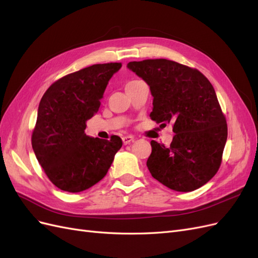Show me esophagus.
Masks as SVG:
<instances>
[{
  "label": "esophagus",
  "mask_w": 258,
  "mask_h": 258,
  "mask_svg": "<svg viewBox=\"0 0 258 258\" xmlns=\"http://www.w3.org/2000/svg\"><path fill=\"white\" fill-rule=\"evenodd\" d=\"M134 141H135V138L132 137V136H124V137H122V142H123L124 145L129 144L131 142H134Z\"/></svg>",
  "instance_id": "esophagus-1"
}]
</instances>
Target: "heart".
<instances>
[{"label":"heart","mask_w":258,"mask_h":258,"mask_svg":"<svg viewBox=\"0 0 258 258\" xmlns=\"http://www.w3.org/2000/svg\"><path fill=\"white\" fill-rule=\"evenodd\" d=\"M141 80H131V81H129L127 85H126V88L127 87H130V86H134V85H136V83H138V82H140Z\"/></svg>","instance_id":"heart-1"}]
</instances>
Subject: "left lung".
<instances>
[{
    "label": "left lung",
    "instance_id": "obj_1",
    "mask_svg": "<svg viewBox=\"0 0 258 258\" xmlns=\"http://www.w3.org/2000/svg\"><path fill=\"white\" fill-rule=\"evenodd\" d=\"M127 66L150 86L152 119L162 127L171 122L175 134L169 146L151 141V175L171 190L199 189L217 173L228 136L212 83L198 69L165 58Z\"/></svg>",
    "mask_w": 258,
    "mask_h": 258
}]
</instances>
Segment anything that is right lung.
<instances>
[{
    "instance_id": "obj_1",
    "label": "right lung",
    "mask_w": 258,
    "mask_h": 258,
    "mask_svg": "<svg viewBox=\"0 0 258 258\" xmlns=\"http://www.w3.org/2000/svg\"><path fill=\"white\" fill-rule=\"evenodd\" d=\"M121 62L95 64L56 80L39 104L31 144L51 182L67 192H81L102 180L122 141L85 134L87 120L101 105L104 91Z\"/></svg>"
}]
</instances>
